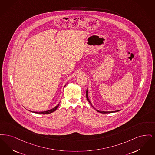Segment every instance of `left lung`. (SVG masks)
Segmentation results:
<instances>
[{
    "mask_svg": "<svg viewBox=\"0 0 155 155\" xmlns=\"http://www.w3.org/2000/svg\"><path fill=\"white\" fill-rule=\"evenodd\" d=\"M86 98H87V99L88 101V102L91 105V106H92V104H91V102H90V100L88 99V89L87 88V90H86ZM93 108H94V107H93V106H92ZM97 112H100V113H101V114H110V113H113V112H118V111H119V110H115V111H111V112H104V111H100V110H97L96 109H95Z\"/></svg>",
    "mask_w": 155,
    "mask_h": 155,
    "instance_id": "obj_1",
    "label": "left lung"
}]
</instances>
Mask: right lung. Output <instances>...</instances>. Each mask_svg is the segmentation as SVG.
Here are the masks:
<instances>
[{
    "mask_svg": "<svg viewBox=\"0 0 155 155\" xmlns=\"http://www.w3.org/2000/svg\"><path fill=\"white\" fill-rule=\"evenodd\" d=\"M59 104H58L56 107H55L54 108H53V109H50V110H46V111H44V112H32V111H31V112H34V113H36V114H51V113L53 112L54 111H55L56 109L58 107Z\"/></svg>",
    "mask_w": 155,
    "mask_h": 155,
    "instance_id": "add662e5",
    "label": "right lung"
}]
</instances>
